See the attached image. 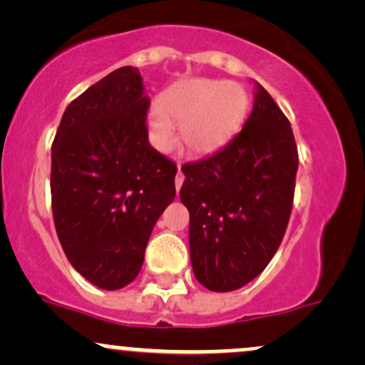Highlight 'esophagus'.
Returning a JSON list of instances; mask_svg holds the SVG:
<instances>
[{"instance_id":"esophagus-1","label":"esophagus","mask_w":365,"mask_h":365,"mask_svg":"<svg viewBox=\"0 0 365 365\" xmlns=\"http://www.w3.org/2000/svg\"><path fill=\"white\" fill-rule=\"evenodd\" d=\"M183 180H185V177H183L182 170H180V166H178V171H177V177H175V188H177V192L180 190V187H182Z\"/></svg>"}]
</instances>
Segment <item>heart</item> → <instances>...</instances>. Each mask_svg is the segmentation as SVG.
<instances>
[{"mask_svg":"<svg viewBox=\"0 0 365 365\" xmlns=\"http://www.w3.org/2000/svg\"><path fill=\"white\" fill-rule=\"evenodd\" d=\"M249 110V94L226 81L178 82L159 98L158 110L148 116L149 139L159 150L170 149L175 128L185 148L197 156L217 150L235 135Z\"/></svg>","mask_w":365,"mask_h":365,"instance_id":"obj_1","label":"heart"}]
</instances>
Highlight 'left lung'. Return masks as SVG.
Segmentation results:
<instances>
[{
	"mask_svg": "<svg viewBox=\"0 0 365 365\" xmlns=\"http://www.w3.org/2000/svg\"><path fill=\"white\" fill-rule=\"evenodd\" d=\"M240 133L215 154L182 166L188 245L197 282L233 292L264 271L290 220L299 168L290 121L259 82Z\"/></svg>",
	"mask_w": 365,
	"mask_h": 365,
	"instance_id": "obj_1",
	"label": "left lung"
}]
</instances>
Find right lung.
Wrapping results in <instances>:
<instances>
[{"label": "right lung", "instance_id": "obj_1", "mask_svg": "<svg viewBox=\"0 0 365 365\" xmlns=\"http://www.w3.org/2000/svg\"><path fill=\"white\" fill-rule=\"evenodd\" d=\"M149 96L121 66L68 104L51 148V204L66 259L120 290L139 274L154 225L175 199L177 166L149 144Z\"/></svg>", "mask_w": 365, "mask_h": 365}]
</instances>
